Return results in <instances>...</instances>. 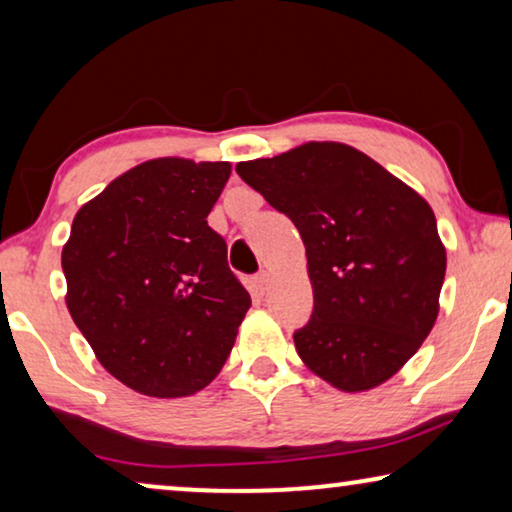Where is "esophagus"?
<instances>
[{
  "instance_id": "1",
  "label": "esophagus",
  "mask_w": 512,
  "mask_h": 512,
  "mask_svg": "<svg viewBox=\"0 0 512 512\" xmlns=\"http://www.w3.org/2000/svg\"><path fill=\"white\" fill-rule=\"evenodd\" d=\"M268 286H270V275H268V272H258V275L254 277V289L258 293H265V291H268Z\"/></svg>"
}]
</instances>
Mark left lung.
I'll list each match as a JSON object with an SVG mask.
<instances>
[{"mask_svg": "<svg viewBox=\"0 0 512 512\" xmlns=\"http://www.w3.org/2000/svg\"><path fill=\"white\" fill-rule=\"evenodd\" d=\"M235 170L303 237L314 310L293 342L305 366L347 394L387 382L440 310L447 256L429 202L340 142Z\"/></svg>", "mask_w": 512, "mask_h": 512, "instance_id": "1", "label": "left lung"}]
</instances>
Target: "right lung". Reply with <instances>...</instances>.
Listing matches in <instances>:
<instances>
[{"instance_id":"obj_1","label":"right lung","mask_w":512,"mask_h":512,"mask_svg":"<svg viewBox=\"0 0 512 512\" xmlns=\"http://www.w3.org/2000/svg\"><path fill=\"white\" fill-rule=\"evenodd\" d=\"M230 163L156 158L86 202L62 247L67 310L97 361L144 396L219 375L251 307L207 216Z\"/></svg>"}]
</instances>
